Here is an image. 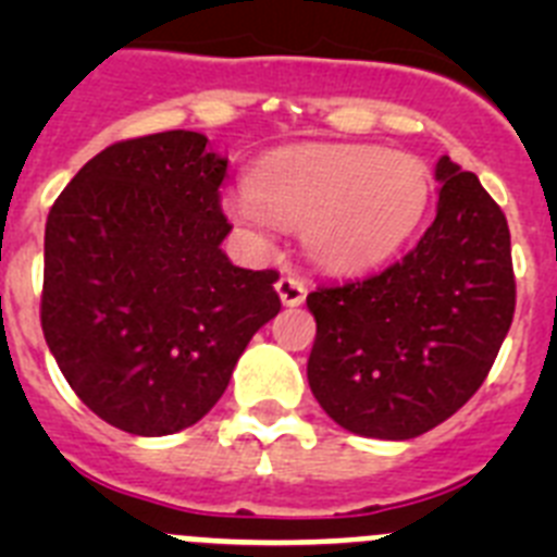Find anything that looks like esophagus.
<instances>
[{"label": "esophagus", "mask_w": 557, "mask_h": 557, "mask_svg": "<svg viewBox=\"0 0 557 557\" xmlns=\"http://www.w3.org/2000/svg\"><path fill=\"white\" fill-rule=\"evenodd\" d=\"M275 293H278L284 307H301L304 298H307V284L298 275H282L275 284Z\"/></svg>", "instance_id": "34e87169"}]
</instances>
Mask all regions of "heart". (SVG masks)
<instances>
[{
    "instance_id": "heart-1",
    "label": "heart",
    "mask_w": 557,
    "mask_h": 557,
    "mask_svg": "<svg viewBox=\"0 0 557 557\" xmlns=\"http://www.w3.org/2000/svg\"><path fill=\"white\" fill-rule=\"evenodd\" d=\"M430 191V172L407 152L307 145L264 159L250 186L225 198V209L259 234L273 223L301 228L304 250L318 268L362 273L416 234Z\"/></svg>"
}]
</instances>
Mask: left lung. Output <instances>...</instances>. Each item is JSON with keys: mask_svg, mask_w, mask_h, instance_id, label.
Segmentation results:
<instances>
[{"mask_svg": "<svg viewBox=\"0 0 557 557\" xmlns=\"http://www.w3.org/2000/svg\"><path fill=\"white\" fill-rule=\"evenodd\" d=\"M435 178V223L405 259L307 295L309 387L354 435L410 441L444 424L480 391L513 323L508 220L449 156Z\"/></svg>", "mask_w": 557, "mask_h": 557, "instance_id": "left-lung-1", "label": "left lung"}]
</instances>
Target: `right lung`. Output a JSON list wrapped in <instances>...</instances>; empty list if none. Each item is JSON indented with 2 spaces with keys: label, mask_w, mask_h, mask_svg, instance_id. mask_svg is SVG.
<instances>
[{
  "label": "right lung",
  "mask_w": 557,
  "mask_h": 557,
  "mask_svg": "<svg viewBox=\"0 0 557 557\" xmlns=\"http://www.w3.org/2000/svg\"><path fill=\"white\" fill-rule=\"evenodd\" d=\"M228 161L195 131L116 141L49 209L41 329L83 405L159 437L198 424L278 314L275 270L228 262Z\"/></svg>",
  "instance_id": "add662e5"
}]
</instances>
